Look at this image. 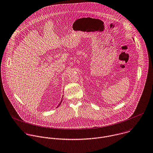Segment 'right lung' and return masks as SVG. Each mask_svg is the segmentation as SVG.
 Instances as JSON below:
<instances>
[{
    "label": "right lung",
    "instance_id": "right-lung-1",
    "mask_svg": "<svg viewBox=\"0 0 153 153\" xmlns=\"http://www.w3.org/2000/svg\"><path fill=\"white\" fill-rule=\"evenodd\" d=\"M60 104H61V103H60Z\"/></svg>",
    "mask_w": 153,
    "mask_h": 153
}]
</instances>
